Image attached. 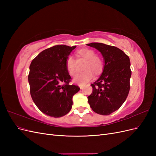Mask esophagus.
Segmentation results:
<instances>
[{
  "instance_id": "1",
  "label": "esophagus",
  "mask_w": 156,
  "mask_h": 156,
  "mask_svg": "<svg viewBox=\"0 0 156 156\" xmlns=\"http://www.w3.org/2000/svg\"><path fill=\"white\" fill-rule=\"evenodd\" d=\"M79 88H81V89H82V88H83V84H79Z\"/></svg>"
}]
</instances>
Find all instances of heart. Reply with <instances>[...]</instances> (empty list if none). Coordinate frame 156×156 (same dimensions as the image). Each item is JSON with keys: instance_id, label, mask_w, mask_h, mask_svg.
<instances>
[{"instance_id": "b5f03b06", "label": "heart", "mask_w": 156, "mask_h": 156, "mask_svg": "<svg viewBox=\"0 0 156 156\" xmlns=\"http://www.w3.org/2000/svg\"><path fill=\"white\" fill-rule=\"evenodd\" d=\"M80 56L87 60L86 63L84 65V69H86L83 72L75 75L73 81L79 84H85L90 80H91L94 76V72L96 73H99L102 68V62L101 59L96 56L95 51L90 49H82L78 51ZM66 66L68 72L70 75H74L77 72L76 63L75 59L72 56H68L66 62Z\"/></svg>"}]
</instances>
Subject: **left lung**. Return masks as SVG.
<instances>
[{
    "instance_id": "left-lung-1",
    "label": "left lung",
    "mask_w": 156,
    "mask_h": 156,
    "mask_svg": "<svg viewBox=\"0 0 156 156\" xmlns=\"http://www.w3.org/2000/svg\"><path fill=\"white\" fill-rule=\"evenodd\" d=\"M87 45L101 52L105 62L101 75L91 84L93 90L88 101L95 112L108 115L119 109L128 96L131 75L129 58L115 46L102 43Z\"/></svg>"
}]
</instances>
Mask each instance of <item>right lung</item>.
Returning a JSON list of instances; mask_svg holds the SVG:
<instances>
[{
    "label": "right lung",
    "mask_w": 156,
    "mask_h": 156,
    "mask_svg": "<svg viewBox=\"0 0 156 156\" xmlns=\"http://www.w3.org/2000/svg\"><path fill=\"white\" fill-rule=\"evenodd\" d=\"M76 46L58 45L44 50L32 60L28 79L37 107L46 115L58 118L70 111L72 98L80 88L69 84L66 59Z\"/></svg>",
    "instance_id": "1"
}]
</instances>
